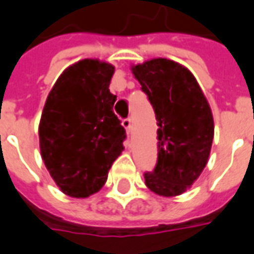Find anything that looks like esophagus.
<instances>
[{
    "instance_id": "obj_1",
    "label": "esophagus",
    "mask_w": 254,
    "mask_h": 254,
    "mask_svg": "<svg viewBox=\"0 0 254 254\" xmlns=\"http://www.w3.org/2000/svg\"><path fill=\"white\" fill-rule=\"evenodd\" d=\"M122 127L127 129V132H130V129H132V118H127V120H124L122 121Z\"/></svg>"
}]
</instances>
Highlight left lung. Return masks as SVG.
<instances>
[{
  "label": "left lung",
  "mask_w": 254,
  "mask_h": 254,
  "mask_svg": "<svg viewBox=\"0 0 254 254\" xmlns=\"http://www.w3.org/2000/svg\"><path fill=\"white\" fill-rule=\"evenodd\" d=\"M132 72L148 95L157 120V163L144 175L160 196L186 192L207 164L214 120L195 76L178 62L156 58L133 64Z\"/></svg>",
  "instance_id": "obj_1"
}]
</instances>
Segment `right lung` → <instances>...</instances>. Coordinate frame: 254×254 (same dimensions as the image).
I'll return each instance as SVG.
<instances>
[{"label":"right lung","instance_id":"add662e5","mask_svg":"<svg viewBox=\"0 0 254 254\" xmlns=\"http://www.w3.org/2000/svg\"><path fill=\"white\" fill-rule=\"evenodd\" d=\"M113 74L114 65L102 60L76 62L58 78L41 113V159L60 191L72 198L98 192L124 151L127 134L109 90Z\"/></svg>","mask_w":254,"mask_h":254}]
</instances>
